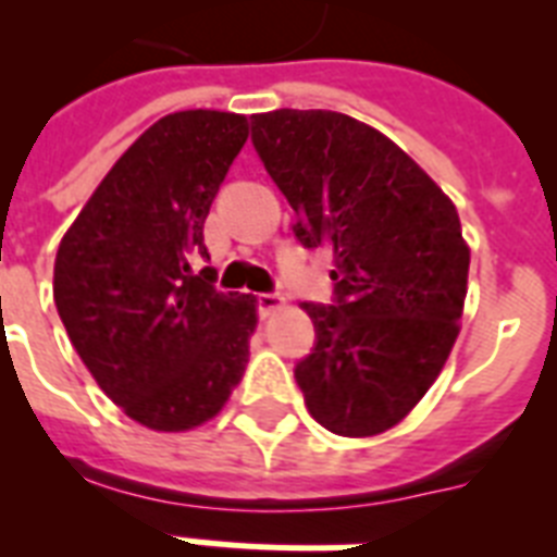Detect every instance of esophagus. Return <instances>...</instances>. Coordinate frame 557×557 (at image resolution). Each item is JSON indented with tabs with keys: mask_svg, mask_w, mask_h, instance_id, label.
Segmentation results:
<instances>
[{
	"mask_svg": "<svg viewBox=\"0 0 557 557\" xmlns=\"http://www.w3.org/2000/svg\"><path fill=\"white\" fill-rule=\"evenodd\" d=\"M283 304H286V300H283L280 295H257V306H260L262 318H269V314L280 312V309H283Z\"/></svg>",
	"mask_w": 557,
	"mask_h": 557,
	"instance_id": "esophagus-1",
	"label": "esophagus"
}]
</instances>
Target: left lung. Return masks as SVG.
Masks as SVG:
<instances>
[{
    "label": "left lung",
    "mask_w": 557,
    "mask_h": 557,
    "mask_svg": "<svg viewBox=\"0 0 557 557\" xmlns=\"http://www.w3.org/2000/svg\"><path fill=\"white\" fill-rule=\"evenodd\" d=\"M251 141L300 216L297 239L335 253L338 304H304L318 344L297 387L326 431L379 436L422 401L459 335L471 248L457 208L398 144L341 112H262Z\"/></svg>",
    "instance_id": "1"
}]
</instances>
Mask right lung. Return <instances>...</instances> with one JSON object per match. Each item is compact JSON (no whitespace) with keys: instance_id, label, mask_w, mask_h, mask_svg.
Here are the masks:
<instances>
[{"instance_id":"1","label":"right lung","mask_w":557,"mask_h":557,"mask_svg":"<svg viewBox=\"0 0 557 557\" xmlns=\"http://www.w3.org/2000/svg\"><path fill=\"white\" fill-rule=\"evenodd\" d=\"M248 141V117L173 112L95 187L54 260V304L98 387L133 422L193 431L243 381L257 297L216 292L205 219Z\"/></svg>"}]
</instances>
